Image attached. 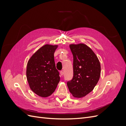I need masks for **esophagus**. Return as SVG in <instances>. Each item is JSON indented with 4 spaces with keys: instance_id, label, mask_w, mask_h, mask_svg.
I'll return each instance as SVG.
<instances>
[{
    "instance_id": "obj_1",
    "label": "esophagus",
    "mask_w": 126,
    "mask_h": 126,
    "mask_svg": "<svg viewBox=\"0 0 126 126\" xmlns=\"http://www.w3.org/2000/svg\"><path fill=\"white\" fill-rule=\"evenodd\" d=\"M60 75L61 76H63V71H61L60 72Z\"/></svg>"
}]
</instances>
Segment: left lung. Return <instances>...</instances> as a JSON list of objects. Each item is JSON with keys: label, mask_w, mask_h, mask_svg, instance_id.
Here are the masks:
<instances>
[{"label": "left lung", "mask_w": 126, "mask_h": 126, "mask_svg": "<svg viewBox=\"0 0 126 126\" xmlns=\"http://www.w3.org/2000/svg\"><path fill=\"white\" fill-rule=\"evenodd\" d=\"M69 47L74 58V76L67 82V86L72 96L81 98L93 91L97 84L100 63L94 51L85 44H71Z\"/></svg>", "instance_id": "1"}]
</instances>
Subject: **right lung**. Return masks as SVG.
<instances>
[{
	"instance_id": "right-lung-1",
	"label": "right lung",
	"mask_w": 126,
	"mask_h": 126,
	"mask_svg": "<svg viewBox=\"0 0 126 126\" xmlns=\"http://www.w3.org/2000/svg\"><path fill=\"white\" fill-rule=\"evenodd\" d=\"M57 47V45H45L28 62L27 79L30 89L39 96H50L60 81L59 73L54 60V53Z\"/></svg>"
}]
</instances>
